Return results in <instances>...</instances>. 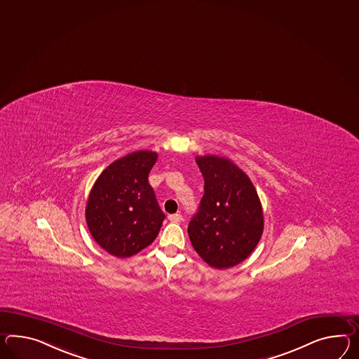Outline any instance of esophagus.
Masks as SVG:
<instances>
[{
    "label": "esophagus",
    "mask_w": 359,
    "mask_h": 359,
    "mask_svg": "<svg viewBox=\"0 0 359 359\" xmlns=\"http://www.w3.org/2000/svg\"><path fill=\"white\" fill-rule=\"evenodd\" d=\"M168 219H170V222L179 223V222H182V220H183V215H182L180 212H176V214H171V215H168Z\"/></svg>",
    "instance_id": "esophagus-1"
}]
</instances>
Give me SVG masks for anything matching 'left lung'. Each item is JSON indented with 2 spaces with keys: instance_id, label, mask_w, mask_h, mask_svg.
I'll return each instance as SVG.
<instances>
[{
  "instance_id": "left-lung-1",
  "label": "left lung",
  "mask_w": 359,
  "mask_h": 359,
  "mask_svg": "<svg viewBox=\"0 0 359 359\" xmlns=\"http://www.w3.org/2000/svg\"><path fill=\"white\" fill-rule=\"evenodd\" d=\"M205 185L188 224L194 250L214 269L233 267L259 243L263 212L250 179L227 158H196Z\"/></svg>"
}]
</instances>
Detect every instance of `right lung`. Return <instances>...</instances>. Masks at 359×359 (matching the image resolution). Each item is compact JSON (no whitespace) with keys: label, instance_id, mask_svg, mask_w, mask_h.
<instances>
[{"label":"right lung","instance_id":"obj_1","mask_svg":"<svg viewBox=\"0 0 359 359\" xmlns=\"http://www.w3.org/2000/svg\"><path fill=\"white\" fill-rule=\"evenodd\" d=\"M157 154L139 150L113 162L98 176L88 198L86 218L97 244L127 258L151 244L166 215L149 184Z\"/></svg>","mask_w":359,"mask_h":359}]
</instances>
